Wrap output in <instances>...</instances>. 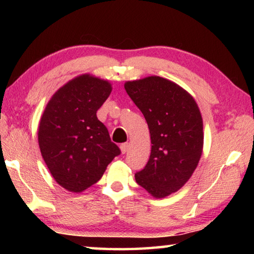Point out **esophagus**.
Returning <instances> with one entry per match:
<instances>
[{
    "mask_svg": "<svg viewBox=\"0 0 254 254\" xmlns=\"http://www.w3.org/2000/svg\"><path fill=\"white\" fill-rule=\"evenodd\" d=\"M128 147H130V144L128 143H122L121 144V151H122V153H126V152H127V150H128Z\"/></svg>",
    "mask_w": 254,
    "mask_h": 254,
    "instance_id": "esophagus-1",
    "label": "esophagus"
}]
</instances>
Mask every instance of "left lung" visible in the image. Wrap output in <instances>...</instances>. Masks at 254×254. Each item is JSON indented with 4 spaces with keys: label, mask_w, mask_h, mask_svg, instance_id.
I'll return each mask as SVG.
<instances>
[{
    "label": "left lung",
    "mask_w": 254,
    "mask_h": 254,
    "mask_svg": "<svg viewBox=\"0 0 254 254\" xmlns=\"http://www.w3.org/2000/svg\"><path fill=\"white\" fill-rule=\"evenodd\" d=\"M124 88L142 112L152 144L135 182L163 198L179 190L198 165L204 143L199 109L184 88L159 76L127 81Z\"/></svg>",
    "instance_id": "8db88e82"
}]
</instances>
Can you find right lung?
I'll list each match as a JSON object with an SVG mask.
<instances>
[{
	"label": "right lung",
	"mask_w": 254,
	"mask_h": 254,
	"mask_svg": "<svg viewBox=\"0 0 254 254\" xmlns=\"http://www.w3.org/2000/svg\"><path fill=\"white\" fill-rule=\"evenodd\" d=\"M111 91L109 81L81 75L58 89L46 106L38 130L40 151L50 174L67 190L91 187L121 153L96 117Z\"/></svg>",
	"instance_id": "add662e5"
}]
</instances>
